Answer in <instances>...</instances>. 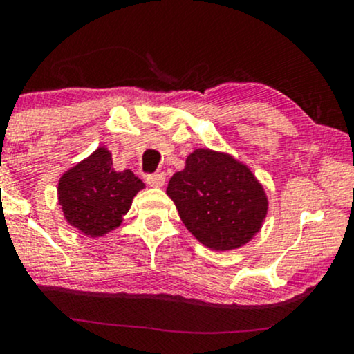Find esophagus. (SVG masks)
I'll return each instance as SVG.
<instances>
[{
  "label": "esophagus",
  "instance_id": "1",
  "mask_svg": "<svg viewBox=\"0 0 354 354\" xmlns=\"http://www.w3.org/2000/svg\"><path fill=\"white\" fill-rule=\"evenodd\" d=\"M166 181V174L165 173H156V174H149L146 176V183H148L151 188H161Z\"/></svg>",
  "mask_w": 354,
  "mask_h": 354
}]
</instances>
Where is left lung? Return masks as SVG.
I'll list each match as a JSON object with an SVG mask.
<instances>
[{"instance_id": "1", "label": "left lung", "mask_w": 354, "mask_h": 354, "mask_svg": "<svg viewBox=\"0 0 354 354\" xmlns=\"http://www.w3.org/2000/svg\"><path fill=\"white\" fill-rule=\"evenodd\" d=\"M166 194L186 230L209 250L245 246L261 230L268 196L248 165L228 153L198 148L171 176Z\"/></svg>"}]
</instances>
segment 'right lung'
<instances>
[{
    "instance_id": "right-lung-1",
    "label": "right lung",
    "mask_w": 354,
    "mask_h": 354,
    "mask_svg": "<svg viewBox=\"0 0 354 354\" xmlns=\"http://www.w3.org/2000/svg\"><path fill=\"white\" fill-rule=\"evenodd\" d=\"M145 183L131 169L116 171L111 151L100 146L58 181V205L73 228L100 238L116 230Z\"/></svg>"
}]
</instances>
